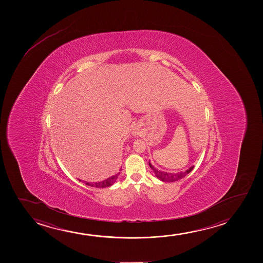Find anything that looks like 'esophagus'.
Wrapping results in <instances>:
<instances>
[{
  "label": "esophagus",
  "instance_id": "1",
  "mask_svg": "<svg viewBox=\"0 0 263 263\" xmlns=\"http://www.w3.org/2000/svg\"><path fill=\"white\" fill-rule=\"evenodd\" d=\"M134 134H135V136H137V132H134Z\"/></svg>",
  "mask_w": 263,
  "mask_h": 263
}]
</instances>
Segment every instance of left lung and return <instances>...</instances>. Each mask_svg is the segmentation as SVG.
<instances>
[{
  "instance_id": "left-lung-1",
  "label": "left lung",
  "mask_w": 263,
  "mask_h": 263,
  "mask_svg": "<svg viewBox=\"0 0 263 263\" xmlns=\"http://www.w3.org/2000/svg\"><path fill=\"white\" fill-rule=\"evenodd\" d=\"M149 165L151 167V169L154 171L155 176L158 178L159 180H162V181H165V182H173V181H176V180H180L184 177L186 176L187 174L191 173V171L194 168V166L191 167L190 169L185 171V172H181L179 173H165V172H162V171H158L157 169H155L154 166L152 165L151 163L149 162Z\"/></svg>"
}]
</instances>
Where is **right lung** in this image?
<instances>
[{"label": "right lung", "mask_w": 263, "mask_h": 263, "mask_svg": "<svg viewBox=\"0 0 263 263\" xmlns=\"http://www.w3.org/2000/svg\"><path fill=\"white\" fill-rule=\"evenodd\" d=\"M119 173L118 174H116L114 176L109 177L108 178L107 180H104L103 181H100V182H95V183H89V182H86L85 181V184L88 185V186H90V187H109V186H111L115 182L116 180L118 179V177H119ZM81 181V180H80Z\"/></svg>", "instance_id": "1"}]
</instances>
